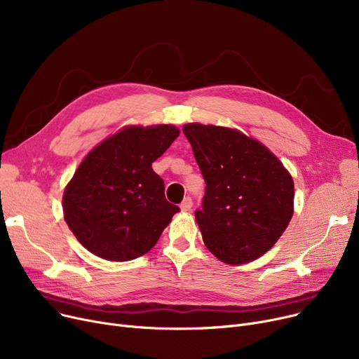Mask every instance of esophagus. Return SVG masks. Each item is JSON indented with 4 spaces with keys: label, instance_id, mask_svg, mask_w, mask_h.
<instances>
[{
    "label": "esophagus",
    "instance_id": "obj_1",
    "mask_svg": "<svg viewBox=\"0 0 359 359\" xmlns=\"http://www.w3.org/2000/svg\"><path fill=\"white\" fill-rule=\"evenodd\" d=\"M192 206H194L192 198H191V196H186V198L183 199V202L180 203V210H182V211H191Z\"/></svg>",
    "mask_w": 359,
    "mask_h": 359
}]
</instances>
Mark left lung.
<instances>
[{
    "mask_svg": "<svg viewBox=\"0 0 359 359\" xmlns=\"http://www.w3.org/2000/svg\"><path fill=\"white\" fill-rule=\"evenodd\" d=\"M183 134L206 183L195 211L205 246L229 265L266 253L294 212L291 175L266 147L238 130L189 123Z\"/></svg>",
    "mask_w": 359,
    "mask_h": 359,
    "instance_id": "8db88e82",
    "label": "left lung"
}]
</instances>
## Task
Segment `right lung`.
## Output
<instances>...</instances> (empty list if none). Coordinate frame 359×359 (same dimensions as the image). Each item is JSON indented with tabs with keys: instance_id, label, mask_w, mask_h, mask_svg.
<instances>
[{
	"instance_id": "1",
	"label": "right lung",
	"mask_w": 359,
	"mask_h": 359,
	"mask_svg": "<svg viewBox=\"0 0 359 359\" xmlns=\"http://www.w3.org/2000/svg\"><path fill=\"white\" fill-rule=\"evenodd\" d=\"M172 125L130 126L94 148L64 192V217L83 246L125 262L145 255L180 211L153 164L179 137Z\"/></svg>"
}]
</instances>
